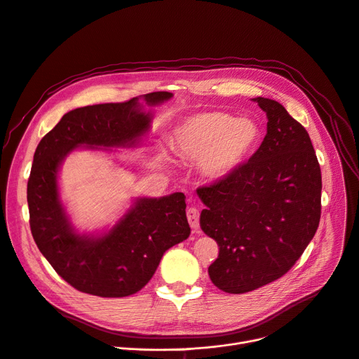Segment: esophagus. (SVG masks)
Instances as JSON below:
<instances>
[{
    "label": "esophagus",
    "instance_id": "esophagus-1",
    "mask_svg": "<svg viewBox=\"0 0 359 359\" xmlns=\"http://www.w3.org/2000/svg\"><path fill=\"white\" fill-rule=\"evenodd\" d=\"M186 215H187V220H189L190 227H191V229L196 231L199 227V210L194 209V208H190V209H187Z\"/></svg>",
    "mask_w": 359,
    "mask_h": 359
}]
</instances>
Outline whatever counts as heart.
<instances>
[{"label": "heart", "instance_id": "heart-1", "mask_svg": "<svg viewBox=\"0 0 359 359\" xmlns=\"http://www.w3.org/2000/svg\"><path fill=\"white\" fill-rule=\"evenodd\" d=\"M260 128L250 117H232L219 110L193 113L180 120L170 133L176 156L199 161L202 176L220 182L232 176L255 151Z\"/></svg>", "mask_w": 359, "mask_h": 359}]
</instances>
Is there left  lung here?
I'll list each match as a JSON object with an SVG mask.
<instances>
[{
	"instance_id": "left-lung-1",
	"label": "left lung",
	"mask_w": 359,
	"mask_h": 359,
	"mask_svg": "<svg viewBox=\"0 0 359 359\" xmlns=\"http://www.w3.org/2000/svg\"><path fill=\"white\" fill-rule=\"evenodd\" d=\"M266 136L232 176L196 190L206 206L202 231L219 245L210 280L246 293L283 276L301 257L320 219V168L305 127L271 99Z\"/></svg>"
}]
</instances>
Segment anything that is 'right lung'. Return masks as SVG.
Returning <instances> with one entry per match:
<instances>
[{
    "instance_id": "right-lung-1",
    "label": "right lung",
    "mask_w": 359,
    "mask_h": 359,
    "mask_svg": "<svg viewBox=\"0 0 359 359\" xmlns=\"http://www.w3.org/2000/svg\"><path fill=\"white\" fill-rule=\"evenodd\" d=\"M173 97L149 93L124 103L80 107L62 116L37 146L27 184L29 227L54 271L80 292L123 298L139 292L154 275L168 249L190 235L186 196L135 198L109 229L80 233L60 196V169L74 150L137 147L151 127L150 107Z\"/></svg>"
}]
</instances>
